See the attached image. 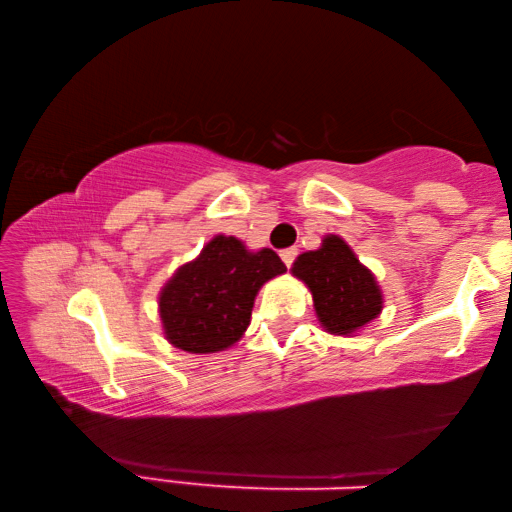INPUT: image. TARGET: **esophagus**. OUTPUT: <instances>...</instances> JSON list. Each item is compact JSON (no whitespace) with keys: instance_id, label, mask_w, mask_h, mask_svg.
<instances>
[{"instance_id":"34e87169","label":"esophagus","mask_w":512,"mask_h":512,"mask_svg":"<svg viewBox=\"0 0 512 512\" xmlns=\"http://www.w3.org/2000/svg\"><path fill=\"white\" fill-rule=\"evenodd\" d=\"M280 257H282V262L291 268L293 262H296V257H298V248H284Z\"/></svg>"}]
</instances>
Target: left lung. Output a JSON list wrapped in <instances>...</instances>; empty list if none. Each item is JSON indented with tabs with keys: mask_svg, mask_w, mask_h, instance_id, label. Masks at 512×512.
Here are the masks:
<instances>
[{
	"mask_svg": "<svg viewBox=\"0 0 512 512\" xmlns=\"http://www.w3.org/2000/svg\"><path fill=\"white\" fill-rule=\"evenodd\" d=\"M293 275L311 289L318 320L327 332H357L381 311L375 277L339 237H327L323 248L300 255L293 264Z\"/></svg>",
	"mask_w": 512,
	"mask_h": 512,
	"instance_id": "obj_1",
	"label": "left lung"
}]
</instances>
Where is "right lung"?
Returning <instances> with one entry per match:
<instances>
[{"label": "right lung", "mask_w": 512, "mask_h": 512, "mask_svg": "<svg viewBox=\"0 0 512 512\" xmlns=\"http://www.w3.org/2000/svg\"><path fill=\"white\" fill-rule=\"evenodd\" d=\"M284 271L287 266L271 248L248 253L235 237H214L162 289L164 334L192 354L230 348L250 325L259 287Z\"/></svg>", "instance_id": "add662e5"}]
</instances>
